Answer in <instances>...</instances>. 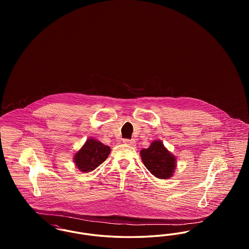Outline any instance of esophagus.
<instances>
[{"label":"esophagus","mask_w":249,"mask_h":249,"mask_svg":"<svg viewBox=\"0 0 249 249\" xmlns=\"http://www.w3.org/2000/svg\"><path fill=\"white\" fill-rule=\"evenodd\" d=\"M123 142L126 143V144H129V145H135V140L134 139H124Z\"/></svg>","instance_id":"1"}]
</instances>
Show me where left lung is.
Wrapping results in <instances>:
<instances>
[{
  "label": "left lung",
  "mask_w": 249,
  "mask_h": 249,
  "mask_svg": "<svg viewBox=\"0 0 249 249\" xmlns=\"http://www.w3.org/2000/svg\"><path fill=\"white\" fill-rule=\"evenodd\" d=\"M141 158L146 169L160 179L171 178L176 168V158L160 141H154L146 149L141 150Z\"/></svg>",
  "instance_id": "1"
}]
</instances>
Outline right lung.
Returning a JSON list of instances; mask_svg holds the SVG:
<instances>
[{"label":"right lung","mask_w":249,"mask_h":249,"mask_svg":"<svg viewBox=\"0 0 249 249\" xmlns=\"http://www.w3.org/2000/svg\"><path fill=\"white\" fill-rule=\"evenodd\" d=\"M110 147L94 139H89L74 155V162L81 172H91L101 165L110 154Z\"/></svg>","instance_id":"1"}]
</instances>
